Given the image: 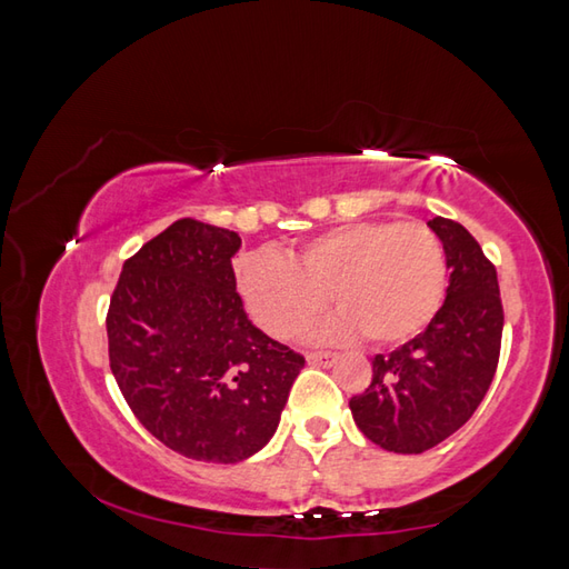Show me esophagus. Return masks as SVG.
I'll return each mask as SVG.
<instances>
[{
	"instance_id": "esophagus-1",
	"label": "esophagus",
	"mask_w": 569,
	"mask_h": 569,
	"mask_svg": "<svg viewBox=\"0 0 569 569\" xmlns=\"http://www.w3.org/2000/svg\"><path fill=\"white\" fill-rule=\"evenodd\" d=\"M338 360L336 352H326V350H316V352H308V362L310 365H320V367H330L332 362Z\"/></svg>"
}]
</instances>
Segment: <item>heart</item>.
Wrapping results in <instances>:
<instances>
[{"mask_svg":"<svg viewBox=\"0 0 569 569\" xmlns=\"http://www.w3.org/2000/svg\"><path fill=\"white\" fill-rule=\"evenodd\" d=\"M449 261L429 227L409 221H355L308 241L291 259L249 256L239 293L269 336L291 340L328 310L340 316L326 336L360 332L375 348L407 342L439 313Z\"/></svg>","mask_w":569,"mask_h":569,"instance_id":"heart-1","label":"heart"}]
</instances>
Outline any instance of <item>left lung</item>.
<instances>
[{
    "instance_id": "8db88e82",
    "label": "left lung",
    "mask_w": 569,
    "mask_h": 569,
    "mask_svg": "<svg viewBox=\"0 0 569 569\" xmlns=\"http://www.w3.org/2000/svg\"><path fill=\"white\" fill-rule=\"evenodd\" d=\"M449 261L447 300L419 332L387 355H375L372 380L350 399L367 439L395 453H421L471 419L493 382L503 303L498 273L459 221H429Z\"/></svg>"
}]
</instances>
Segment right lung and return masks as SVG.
<instances>
[{"instance_id": "obj_1", "label": "right lung", "mask_w": 569, "mask_h": 569, "mask_svg": "<svg viewBox=\"0 0 569 569\" xmlns=\"http://www.w3.org/2000/svg\"><path fill=\"white\" fill-rule=\"evenodd\" d=\"M237 231L180 219L132 253L110 296L108 360L132 415L194 461L263 449L306 358L251 326Z\"/></svg>"}]
</instances>
